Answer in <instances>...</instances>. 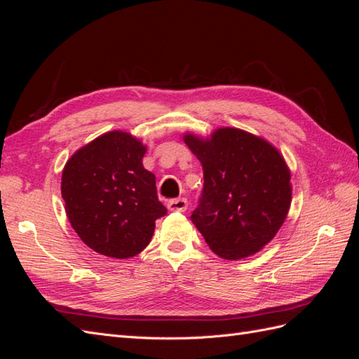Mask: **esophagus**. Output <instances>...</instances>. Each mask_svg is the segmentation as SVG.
Listing matches in <instances>:
<instances>
[{
  "instance_id": "obj_1",
  "label": "esophagus",
  "mask_w": 359,
  "mask_h": 359,
  "mask_svg": "<svg viewBox=\"0 0 359 359\" xmlns=\"http://www.w3.org/2000/svg\"><path fill=\"white\" fill-rule=\"evenodd\" d=\"M189 206V202L186 198H178V199H172L169 203H168V208L170 211H175V212H184L187 210Z\"/></svg>"
}]
</instances>
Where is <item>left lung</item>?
I'll return each mask as SVG.
<instances>
[{
	"instance_id": "left-lung-1",
	"label": "left lung",
	"mask_w": 359,
	"mask_h": 359,
	"mask_svg": "<svg viewBox=\"0 0 359 359\" xmlns=\"http://www.w3.org/2000/svg\"><path fill=\"white\" fill-rule=\"evenodd\" d=\"M184 142L199 158L203 189L191 222L215 255L243 259L265 247L285 223L290 172L266 140L240 128H219L211 139Z\"/></svg>"
}]
</instances>
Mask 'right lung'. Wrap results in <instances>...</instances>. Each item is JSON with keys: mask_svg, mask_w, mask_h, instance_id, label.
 <instances>
[{"mask_svg": "<svg viewBox=\"0 0 359 359\" xmlns=\"http://www.w3.org/2000/svg\"><path fill=\"white\" fill-rule=\"evenodd\" d=\"M147 148L124 132H109L70 157L61 194L72 227L94 252L128 259L149 244L156 220L168 210L156 177L142 158Z\"/></svg>", "mask_w": 359, "mask_h": 359, "instance_id": "1", "label": "right lung"}]
</instances>
